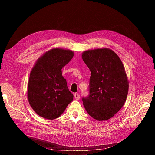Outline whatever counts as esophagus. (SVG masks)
<instances>
[{
	"label": "esophagus",
	"instance_id": "obj_1",
	"mask_svg": "<svg viewBox=\"0 0 155 155\" xmlns=\"http://www.w3.org/2000/svg\"><path fill=\"white\" fill-rule=\"evenodd\" d=\"M74 97H75V99L76 100H79L80 98V95H79L78 94H74Z\"/></svg>",
	"mask_w": 155,
	"mask_h": 155
}]
</instances>
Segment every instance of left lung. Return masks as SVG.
Listing matches in <instances>:
<instances>
[{
	"label": "left lung",
	"mask_w": 155,
	"mask_h": 155,
	"mask_svg": "<svg viewBox=\"0 0 155 155\" xmlns=\"http://www.w3.org/2000/svg\"><path fill=\"white\" fill-rule=\"evenodd\" d=\"M82 59L90 69V95L83 97L87 114L98 121L113 117L125 103L129 81L119 56L107 48L83 52Z\"/></svg>",
	"instance_id": "8db88e82"
}]
</instances>
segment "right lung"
Wrapping results in <instances>:
<instances>
[{
	"label": "right lung",
	"mask_w": 155,
	"mask_h": 155,
	"mask_svg": "<svg viewBox=\"0 0 155 155\" xmlns=\"http://www.w3.org/2000/svg\"><path fill=\"white\" fill-rule=\"evenodd\" d=\"M74 55L73 51L52 48L35 63L29 76L28 99L34 111L39 116L54 120L60 117L74 99L61 69Z\"/></svg>",
	"instance_id": "add662e5"
}]
</instances>
